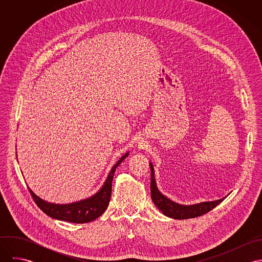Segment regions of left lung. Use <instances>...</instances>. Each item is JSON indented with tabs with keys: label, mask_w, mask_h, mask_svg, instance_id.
Wrapping results in <instances>:
<instances>
[{
	"label": "left lung",
	"mask_w": 262,
	"mask_h": 262,
	"mask_svg": "<svg viewBox=\"0 0 262 262\" xmlns=\"http://www.w3.org/2000/svg\"><path fill=\"white\" fill-rule=\"evenodd\" d=\"M149 165L151 169V183H150L151 199L154 205L158 208V210H160L165 216L169 218L184 220V219H191V218L200 217L210 212L216 206H218L220 203L224 201L225 198H223L221 200H217L214 202H204V203L190 205V206L177 204L171 200L167 199L158 190L155 179H154V168L151 163H149Z\"/></svg>",
	"instance_id": "8db88e82"
}]
</instances>
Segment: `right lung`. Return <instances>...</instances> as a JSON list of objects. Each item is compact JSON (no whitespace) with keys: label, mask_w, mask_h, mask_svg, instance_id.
<instances>
[{"label":"right lung","mask_w":262,"mask_h":262,"mask_svg":"<svg viewBox=\"0 0 262 262\" xmlns=\"http://www.w3.org/2000/svg\"><path fill=\"white\" fill-rule=\"evenodd\" d=\"M128 156V152L123 155L118 162L113 166L112 170L110 171L104 186L102 188L94 195H92L89 199L75 202L72 204L67 205H58V204H51L46 201H43L37 196L29 187V191L36 203L40 210L45 213L47 216L60 220V221H67L71 223L76 224H83L89 223L97 218H99L108 208V205L110 203L111 199V192H112V182L114 178L115 170L117 166Z\"/></svg>","instance_id":"1"}]
</instances>
